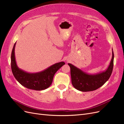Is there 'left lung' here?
I'll use <instances>...</instances> for the list:
<instances>
[{
	"label": "left lung",
	"mask_w": 124,
	"mask_h": 124,
	"mask_svg": "<svg viewBox=\"0 0 124 124\" xmlns=\"http://www.w3.org/2000/svg\"><path fill=\"white\" fill-rule=\"evenodd\" d=\"M114 53L112 50V57L107 69L102 72L90 74L78 69L71 63L70 67L71 82L73 87L81 92L93 91L102 86L110 78L113 68Z\"/></svg>",
	"instance_id": "8db88e82"
}]
</instances>
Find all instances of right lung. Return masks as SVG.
<instances>
[{
    "label": "right lung",
    "mask_w": 124,
    "mask_h": 124,
    "mask_svg": "<svg viewBox=\"0 0 124 124\" xmlns=\"http://www.w3.org/2000/svg\"><path fill=\"white\" fill-rule=\"evenodd\" d=\"M15 43L11 57V69L14 77L19 83L28 89L41 91L47 88L51 85L54 74L65 64L63 62L51 66L47 69L39 72L28 73L20 69L17 66L15 57Z\"/></svg>",
    "instance_id": "right-lung-1"
}]
</instances>
